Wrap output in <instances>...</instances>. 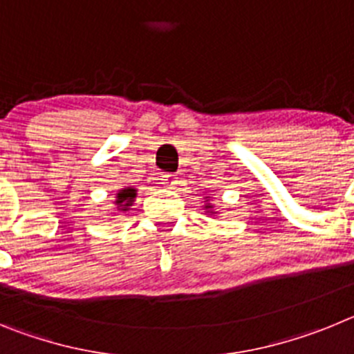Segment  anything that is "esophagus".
<instances>
[{
    "label": "esophagus",
    "mask_w": 354,
    "mask_h": 354,
    "mask_svg": "<svg viewBox=\"0 0 354 354\" xmlns=\"http://www.w3.org/2000/svg\"><path fill=\"white\" fill-rule=\"evenodd\" d=\"M161 180H162V186L165 187H168V189H171V187H175L177 186V177H175L174 174H165L161 177Z\"/></svg>",
    "instance_id": "obj_1"
}]
</instances>
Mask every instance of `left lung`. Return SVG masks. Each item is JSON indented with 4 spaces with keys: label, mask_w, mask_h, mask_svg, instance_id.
<instances>
[{
    "label": "left lung",
    "mask_w": 354,
    "mask_h": 354,
    "mask_svg": "<svg viewBox=\"0 0 354 354\" xmlns=\"http://www.w3.org/2000/svg\"><path fill=\"white\" fill-rule=\"evenodd\" d=\"M204 209H205V211H207V212H211V214H216V212H214V211H212V205H211V204H209V202H205Z\"/></svg>",
    "instance_id": "8db88e82"
}]
</instances>
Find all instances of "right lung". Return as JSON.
<instances>
[{
    "label": "right lung",
    "mask_w": 354,
    "mask_h": 354,
    "mask_svg": "<svg viewBox=\"0 0 354 354\" xmlns=\"http://www.w3.org/2000/svg\"><path fill=\"white\" fill-rule=\"evenodd\" d=\"M134 198H136V187H122V189H118L113 204L117 205V211L126 212L129 211V207L133 205Z\"/></svg>",
    "instance_id": "right-lung-1"
}]
</instances>
